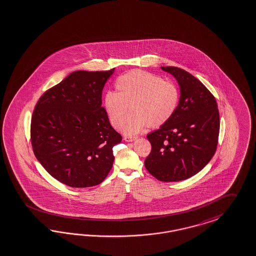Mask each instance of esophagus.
Masks as SVG:
<instances>
[{
  "label": "esophagus",
  "instance_id": "1",
  "mask_svg": "<svg viewBox=\"0 0 256 256\" xmlns=\"http://www.w3.org/2000/svg\"><path fill=\"white\" fill-rule=\"evenodd\" d=\"M124 140L125 142H134V140H136V136H125L124 138Z\"/></svg>",
  "mask_w": 256,
  "mask_h": 256
}]
</instances>
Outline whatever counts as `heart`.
I'll return each mask as SVG.
<instances>
[{
    "label": "heart",
    "instance_id": "b5f03b06",
    "mask_svg": "<svg viewBox=\"0 0 256 256\" xmlns=\"http://www.w3.org/2000/svg\"><path fill=\"white\" fill-rule=\"evenodd\" d=\"M114 86L116 92L105 94L104 107L112 126L118 129L122 124L126 134L142 132L147 125L156 128L168 122L180 102L174 84L146 71H129L116 78ZM129 108L133 113L124 121Z\"/></svg>",
    "mask_w": 256,
    "mask_h": 256
}]
</instances>
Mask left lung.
I'll return each mask as SVG.
<instances>
[{"mask_svg": "<svg viewBox=\"0 0 256 256\" xmlns=\"http://www.w3.org/2000/svg\"><path fill=\"white\" fill-rule=\"evenodd\" d=\"M161 69L176 78L180 102L168 122L147 134L152 150L144 165L156 180L176 182L196 174L216 154L219 112L214 96L196 78L178 67Z\"/></svg>", "mask_w": 256, "mask_h": 256, "instance_id": "obj_1", "label": "left lung"}]
</instances>
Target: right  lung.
<instances>
[{"instance_id":"1","label":"right lung","mask_w":256,"mask_h":256,"mask_svg":"<svg viewBox=\"0 0 256 256\" xmlns=\"http://www.w3.org/2000/svg\"><path fill=\"white\" fill-rule=\"evenodd\" d=\"M108 71H75L38 98L31 118L35 156L58 181L73 188L100 184L112 169L122 136L102 106Z\"/></svg>"}]
</instances>
